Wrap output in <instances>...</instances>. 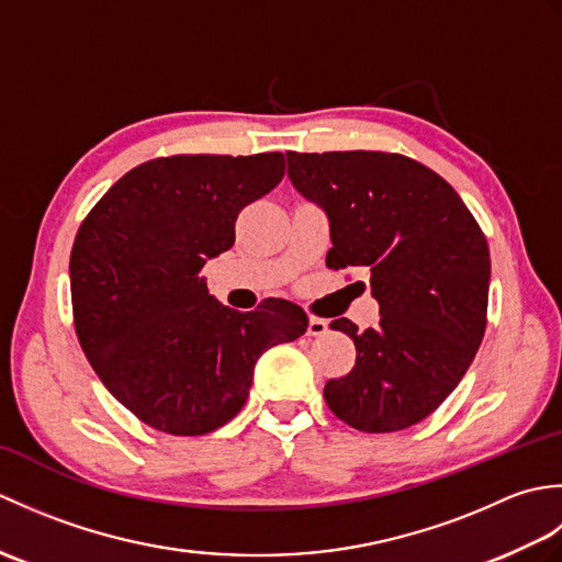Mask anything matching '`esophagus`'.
Wrapping results in <instances>:
<instances>
[{"instance_id": "obj_1", "label": "esophagus", "mask_w": 562, "mask_h": 562, "mask_svg": "<svg viewBox=\"0 0 562 562\" xmlns=\"http://www.w3.org/2000/svg\"><path fill=\"white\" fill-rule=\"evenodd\" d=\"M326 333H328V321L316 318V316L308 318V326H306L308 338H321V336H326Z\"/></svg>"}]
</instances>
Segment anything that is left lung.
Segmentation results:
<instances>
[{
    "instance_id": "8db88e82",
    "label": "left lung",
    "mask_w": 562,
    "mask_h": 562,
    "mask_svg": "<svg viewBox=\"0 0 562 562\" xmlns=\"http://www.w3.org/2000/svg\"><path fill=\"white\" fill-rule=\"evenodd\" d=\"M296 193L326 212V266L364 268L379 326L330 321L357 350L324 396L360 432L425 420L457 389L485 333L491 250L445 178L401 154L288 151Z\"/></svg>"
}]
</instances>
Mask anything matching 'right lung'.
Instances as JSON below:
<instances>
[{
    "label": "right lung",
    "mask_w": 562,
    "mask_h": 562,
    "mask_svg": "<svg viewBox=\"0 0 562 562\" xmlns=\"http://www.w3.org/2000/svg\"><path fill=\"white\" fill-rule=\"evenodd\" d=\"M280 151L181 154L125 173L79 226L69 258L81 350L142 423L207 435L244 408L258 357L302 336L300 306L234 312L200 270L234 246L238 212L278 186Z\"/></svg>",
    "instance_id": "right-lung-1"
}]
</instances>
